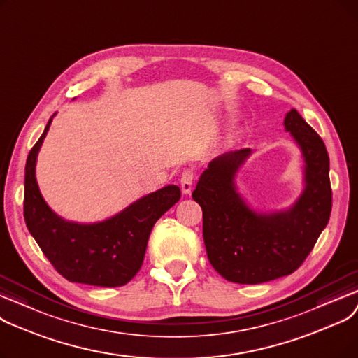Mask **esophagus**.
Returning a JSON list of instances; mask_svg holds the SVG:
<instances>
[{
    "mask_svg": "<svg viewBox=\"0 0 358 358\" xmlns=\"http://www.w3.org/2000/svg\"><path fill=\"white\" fill-rule=\"evenodd\" d=\"M194 178H195V173L192 169H186L183 170L182 173V178H180V189L185 195L191 194L192 191V185H194Z\"/></svg>",
    "mask_w": 358,
    "mask_h": 358,
    "instance_id": "34e87169",
    "label": "esophagus"
}]
</instances>
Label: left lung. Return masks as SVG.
<instances>
[{
	"instance_id": "obj_1",
	"label": "left lung",
	"mask_w": 358,
	"mask_h": 358,
	"mask_svg": "<svg viewBox=\"0 0 358 358\" xmlns=\"http://www.w3.org/2000/svg\"><path fill=\"white\" fill-rule=\"evenodd\" d=\"M284 127L304 160V188L292 207L258 213L237 192L236 173L252 155L250 148L211 160L192 192L202 208L208 259L227 281L261 284L290 275L308 258L329 221L332 191L327 147L296 109L285 113Z\"/></svg>"
}]
</instances>
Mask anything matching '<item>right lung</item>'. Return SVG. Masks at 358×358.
Segmentation results:
<instances>
[{"mask_svg":"<svg viewBox=\"0 0 358 358\" xmlns=\"http://www.w3.org/2000/svg\"><path fill=\"white\" fill-rule=\"evenodd\" d=\"M48 125L26 162L24 220L45 257L71 282L121 287L140 271L147 242L156 221L180 199L176 185L151 192L99 223H74L49 208L36 182V160Z\"/></svg>","mask_w":358,"mask_h":358,"instance_id":"1","label":"right lung"}]
</instances>
